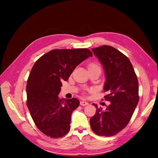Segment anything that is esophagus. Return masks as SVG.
Listing matches in <instances>:
<instances>
[{"mask_svg":"<svg viewBox=\"0 0 158 158\" xmlns=\"http://www.w3.org/2000/svg\"><path fill=\"white\" fill-rule=\"evenodd\" d=\"M80 104L82 106H88V105H89V103H88L87 102H85V101H81L80 102Z\"/></svg>","mask_w":158,"mask_h":158,"instance_id":"34e87169","label":"esophagus"}]
</instances>
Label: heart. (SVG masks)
<instances>
[{
	"label": "heart",
	"mask_w": 158,
	"mask_h": 158,
	"mask_svg": "<svg viewBox=\"0 0 158 158\" xmlns=\"http://www.w3.org/2000/svg\"><path fill=\"white\" fill-rule=\"evenodd\" d=\"M90 67H98V68H100L99 66H98V64H94V63H93V64H91L89 65V68H90Z\"/></svg>",
	"instance_id": "obj_1"
}]
</instances>
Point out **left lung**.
Instances as JSON below:
<instances>
[{
    "instance_id": "1",
    "label": "left lung",
    "mask_w": 158,
    "mask_h": 158,
    "mask_svg": "<svg viewBox=\"0 0 158 158\" xmlns=\"http://www.w3.org/2000/svg\"><path fill=\"white\" fill-rule=\"evenodd\" d=\"M103 66L106 74L105 100L110 102L106 109L98 107L90 118L92 131L101 136H113L125 128L130 121L139 100L138 82L127 56L111 46L92 49Z\"/></svg>"
}]
</instances>
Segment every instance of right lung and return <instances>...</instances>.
<instances>
[{"label":"right lung","instance_id":"1","mask_svg":"<svg viewBox=\"0 0 158 158\" xmlns=\"http://www.w3.org/2000/svg\"><path fill=\"white\" fill-rule=\"evenodd\" d=\"M92 52L86 48L54 49L38 59L26 85L27 106L35 125L50 138H61L70 128L71 114L78 99H60L63 81L68 80L74 69Z\"/></svg>","mask_w":158,"mask_h":158}]
</instances>
